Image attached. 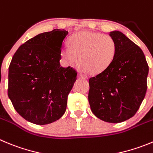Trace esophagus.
<instances>
[{
    "instance_id": "esophagus-1",
    "label": "esophagus",
    "mask_w": 153,
    "mask_h": 153,
    "mask_svg": "<svg viewBox=\"0 0 153 153\" xmlns=\"http://www.w3.org/2000/svg\"><path fill=\"white\" fill-rule=\"evenodd\" d=\"M78 77L80 78V79H87V76H86V75H84V74H79Z\"/></svg>"
}]
</instances>
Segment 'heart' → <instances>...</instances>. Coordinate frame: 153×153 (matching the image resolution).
Masks as SVG:
<instances>
[{
    "label": "heart",
    "mask_w": 153,
    "mask_h": 153,
    "mask_svg": "<svg viewBox=\"0 0 153 153\" xmlns=\"http://www.w3.org/2000/svg\"><path fill=\"white\" fill-rule=\"evenodd\" d=\"M117 51V45L111 36L96 32L82 31L70 39V44L63 45L61 56L67 64L79 59L78 67L82 71L98 74L110 66Z\"/></svg>",
    "instance_id": "heart-1"
}]
</instances>
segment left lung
<instances>
[{
    "mask_svg": "<svg viewBox=\"0 0 153 153\" xmlns=\"http://www.w3.org/2000/svg\"><path fill=\"white\" fill-rule=\"evenodd\" d=\"M117 45L115 57L105 71L89 80V102L98 118L120 123L137 113L147 89L149 67L138 45L120 31L110 32Z\"/></svg>",
    "mask_w": 153,
    "mask_h": 153,
    "instance_id": "left-lung-1",
    "label": "left lung"
}]
</instances>
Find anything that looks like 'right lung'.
<instances>
[{
	"instance_id": "add662e5",
	"label": "right lung",
	"mask_w": 153,
	"mask_h": 153,
	"mask_svg": "<svg viewBox=\"0 0 153 153\" xmlns=\"http://www.w3.org/2000/svg\"><path fill=\"white\" fill-rule=\"evenodd\" d=\"M67 34L57 29L40 33L22 45L13 57L8 96L17 113L29 122L51 124L65 113L77 75L72 67L60 64Z\"/></svg>"
}]
</instances>
